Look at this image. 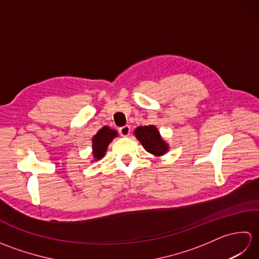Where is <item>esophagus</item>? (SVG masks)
Instances as JSON below:
<instances>
[{
  "mask_svg": "<svg viewBox=\"0 0 259 259\" xmlns=\"http://www.w3.org/2000/svg\"><path fill=\"white\" fill-rule=\"evenodd\" d=\"M119 134L122 136V137L129 136V134H130V126L129 125L121 126V128H119Z\"/></svg>",
  "mask_w": 259,
  "mask_h": 259,
  "instance_id": "obj_1",
  "label": "esophagus"
}]
</instances>
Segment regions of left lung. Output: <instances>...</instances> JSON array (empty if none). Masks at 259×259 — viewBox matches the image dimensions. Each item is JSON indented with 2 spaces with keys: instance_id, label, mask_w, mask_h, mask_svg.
<instances>
[{
  "instance_id": "1",
  "label": "left lung",
  "mask_w": 259,
  "mask_h": 259,
  "mask_svg": "<svg viewBox=\"0 0 259 259\" xmlns=\"http://www.w3.org/2000/svg\"><path fill=\"white\" fill-rule=\"evenodd\" d=\"M135 135L138 140L141 142L145 149L156 156L164 155L168 150V146L164 142L159 131L155 125H145V126H138L136 129Z\"/></svg>"
}]
</instances>
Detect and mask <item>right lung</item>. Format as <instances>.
<instances>
[{
  "instance_id": "right-lung-1",
  "label": "right lung",
  "mask_w": 259,
  "mask_h": 259,
  "mask_svg": "<svg viewBox=\"0 0 259 259\" xmlns=\"http://www.w3.org/2000/svg\"><path fill=\"white\" fill-rule=\"evenodd\" d=\"M114 137H117V131L110 129L108 126H103V128L99 130L97 135L93 137V156H95L97 160H99V159H101L104 156L108 145L112 141Z\"/></svg>"
}]
</instances>
